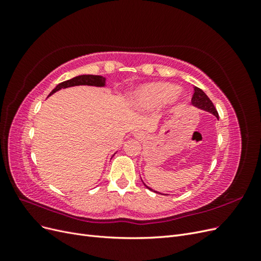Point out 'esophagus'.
<instances>
[{
    "label": "esophagus",
    "instance_id": "esophagus-1",
    "mask_svg": "<svg viewBox=\"0 0 261 261\" xmlns=\"http://www.w3.org/2000/svg\"><path fill=\"white\" fill-rule=\"evenodd\" d=\"M134 136H135L137 139H143V138H145V134L143 132H137L134 134Z\"/></svg>",
    "mask_w": 261,
    "mask_h": 261
}]
</instances>
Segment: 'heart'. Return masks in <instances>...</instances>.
<instances>
[{"mask_svg": "<svg viewBox=\"0 0 261 261\" xmlns=\"http://www.w3.org/2000/svg\"><path fill=\"white\" fill-rule=\"evenodd\" d=\"M180 91L176 87L167 83H153L141 86L133 93L134 101L141 107H156L160 106L171 96L173 99L180 98Z\"/></svg>", "mask_w": 261, "mask_h": 261, "instance_id": "1", "label": "heart"}]
</instances>
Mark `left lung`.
Returning <instances> with one entry per match:
<instances>
[{
  "mask_svg": "<svg viewBox=\"0 0 261 261\" xmlns=\"http://www.w3.org/2000/svg\"><path fill=\"white\" fill-rule=\"evenodd\" d=\"M192 105L195 108H198V109L202 110V111H206V112L211 113L212 115H215L219 120V114L217 112L215 106H213V103L211 102V100L208 98L207 94L204 93L201 89H199L198 87H195V88H194V94H193V98H192ZM141 180H143V179H141ZM143 183H144V180H143ZM144 185L148 189H150V191H153L152 188H150L145 183H144ZM153 192L160 194V195H167V194H162V193H159V192H156V191H153Z\"/></svg>",
  "mask_w": 261,
  "mask_h": 261,
  "instance_id": "1",
  "label": "left lung"
}]
</instances>
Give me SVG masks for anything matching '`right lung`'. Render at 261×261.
<instances>
[{"label": "right lung", "instance_id": "1", "mask_svg": "<svg viewBox=\"0 0 261 261\" xmlns=\"http://www.w3.org/2000/svg\"><path fill=\"white\" fill-rule=\"evenodd\" d=\"M74 86H94V87H106V77L100 75H80L76 76L72 80L63 82L59 84L55 88L51 91L49 96H52L54 92H57L61 89L68 88V87Z\"/></svg>", "mask_w": 261, "mask_h": 261}]
</instances>
